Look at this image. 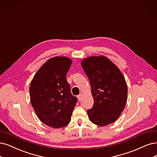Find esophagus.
<instances>
[{
  "instance_id": "34e87169",
  "label": "esophagus",
  "mask_w": 157,
  "mask_h": 157,
  "mask_svg": "<svg viewBox=\"0 0 157 157\" xmlns=\"http://www.w3.org/2000/svg\"><path fill=\"white\" fill-rule=\"evenodd\" d=\"M78 101H79L82 100V94L78 95Z\"/></svg>"
}]
</instances>
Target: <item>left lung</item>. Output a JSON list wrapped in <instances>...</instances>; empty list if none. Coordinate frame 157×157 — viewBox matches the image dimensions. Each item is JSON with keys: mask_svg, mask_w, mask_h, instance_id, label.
<instances>
[{"mask_svg": "<svg viewBox=\"0 0 157 157\" xmlns=\"http://www.w3.org/2000/svg\"><path fill=\"white\" fill-rule=\"evenodd\" d=\"M89 79L94 98L87 114L92 123L105 126L117 120L124 111L127 98V86L119 68L104 56H92L82 61Z\"/></svg>", "mask_w": 157, "mask_h": 157, "instance_id": "obj_1", "label": "left lung"}]
</instances>
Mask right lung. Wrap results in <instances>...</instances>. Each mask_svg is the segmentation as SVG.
I'll use <instances>...</instances> for the list:
<instances>
[{"label": "right lung", "instance_id": "1", "mask_svg": "<svg viewBox=\"0 0 157 157\" xmlns=\"http://www.w3.org/2000/svg\"><path fill=\"white\" fill-rule=\"evenodd\" d=\"M72 61L66 57L51 58L42 65L32 80V105L39 120L53 128L67 126L78 98L73 96L66 75Z\"/></svg>", "mask_w": 157, "mask_h": 157}]
</instances>
